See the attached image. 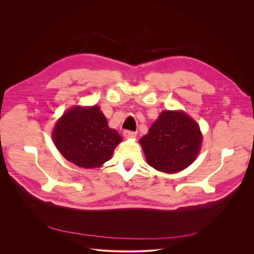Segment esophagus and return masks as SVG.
Segmentation results:
<instances>
[{
  "instance_id": "obj_1",
  "label": "esophagus",
  "mask_w": 254,
  "mask_h": 254,
  "mask_svg": "<svg viewBox=\"0 0 254 254\" xmlns=\"http://www.w3.org/2000/svg\"><path fill=\"white\" fill-rule=\"evenodd\" d=\"M123 133L126 138H134L136 136V133L134 131H130V130H124Z\"/></svg>"
}]
</instances>
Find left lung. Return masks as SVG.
Returning a JSON list of instances; mask_svg holds the SVG:
<instances>
[{"label":"left lung","mask_w":254,"mask_h":254,"mask_svg":"<svg viewBox=\"0 0 254 254\" xmlns=\"http://www.w3.org/2000/svg\"><path fill=\"white\" fill-rule=\"evenodd\" d=\"M202 142L199 125L181 110L163 111L148 133L139 139L147 163L166 174L181 172L193 164Z\"/></svg>","instance_id":"obj_1"}]
</instances>
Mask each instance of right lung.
I'll return each instance as SVG.
<instances>
[{
    "mask_svg": "<svg viewBox=\"0 0 254 254\" xmlns=\"http://www.w3.org/2000/svg\"><path fill=\"white\" fill-rule=\"evenodd\" d=\"M51 134L60 154L84 169L99 168L110 161L123 141L121 134L108 127L97 104L70 107L56 121Z\"/></svg>",
    "mask_w": 254,
    "mask_h": 254,
    "instance_id": "obj_1",
    "label": "right lung"
}]
</instances>
